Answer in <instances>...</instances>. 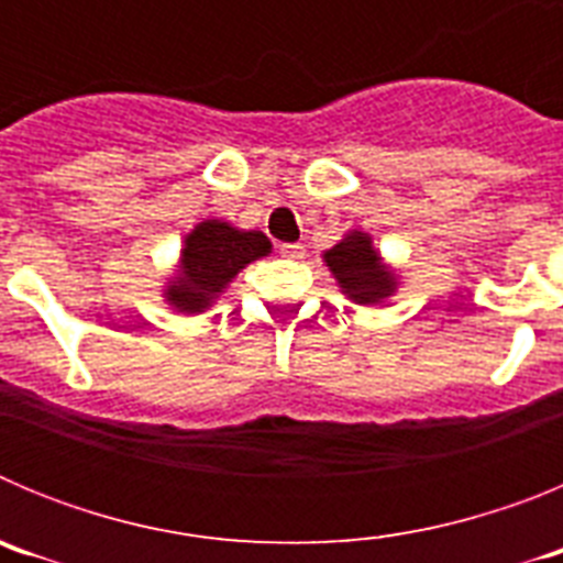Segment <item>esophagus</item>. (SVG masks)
<instances>
[{
	"label": "esophagus",
	"instance_id": "34e87169",
	"mask_svg": "<svg viewBox=\"0 0 563 563\" xmlns=\"http://www.w3.org/2000/svg\"><path fill=\"white\" fill-rule=\"evenodd\" d=\"M278 251H282V256H285V258H292V262L305 258V247H301V245H282Z\"/></svg>",
	"mask_w": 563,
	"mask_h": 563
}]
</instances>
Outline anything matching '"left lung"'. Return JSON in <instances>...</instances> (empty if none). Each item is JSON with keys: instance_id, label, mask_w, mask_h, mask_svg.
I'll list each match as a JSON object with an SVG mask.
<instances>
[{"instance_id": "left-lung-1", "label": "left lung", "mask_w": 563, "mask_h": 563, "mask_svg": "<svg viewBox=\"0 0 563 563\" xmlns=\"http://www.w3.org/2000/svg\"><path fill=\"white\" fill-rule=\"evenodd\" d=\"M341 292L357 307H377L389 301L400 287V273L383 258L372 233L352 228L338 245L321 253Z\"/></svg>"}]
</instances>
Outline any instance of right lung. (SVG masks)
Returning a JSON list of instances; mask_svg holds the SVG:
<instances>
[{"mask_svg":"<svg viewBox=\"0 0 563 563\" xmlns=\"http://www.w3.org/2000/svg\"><path fill=\"white\" fill-rule=\"evenodd\" d=\"M271 239L225 220H202L183 236L180 256L163 282V301L183 316H200L220 301L233 278L256 258L271 256Z\"/></svg>","mask_w":563,"mask_h":563,"instance_id":"right-lung-1","label":"right lung"}]
</instances>
